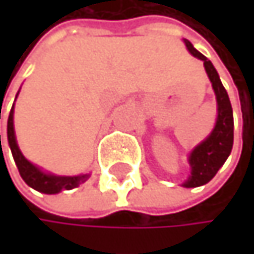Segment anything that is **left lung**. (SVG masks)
Masks as SVG:
<instances>
[{"label":"left lung","instance_id":"1","mask_svg":"<svg viewBox=\"0 0 254 254\" xmlns=\"http://www.w3.org/2000/svg\"><path fill=\"white\" fill-rule=\"evenodd\" d=\"M184 44H186L188 50L190 52L192 56L204 62V68H206V73L212 82V88L215 91L216 103H218V117H216L215 128L210 132V135L206 140H202L190 152L189 155L190 175L183 183L184 188H198L209 183L216 175L219 168L226 163L227 157L232 152L233 111H232L229 94L226 88L222 86L213 64L204 55H201L196 48H193V45L188 39H184Z\"/></svg>","mask_w":254,"mask_h":254}]
</instances>
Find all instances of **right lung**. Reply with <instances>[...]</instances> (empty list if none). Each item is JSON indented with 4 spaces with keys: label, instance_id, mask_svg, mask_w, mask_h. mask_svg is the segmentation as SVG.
I'll use <instances>...</instances> for the list:
<instances>
[{
    "label": "right lung",
    "instance_id": "obj_1",
    "mask_svg": "<svg viewBox=\"0 0 254 254\" xmlns=\"http://www.w3.org/2000/svg\"><path fill=\"white\" fill-rule=\"evenodd\" d=\"M7 140H8V146H10L13 160L18 166L19 175L22 177V180L28 184V186L33 188L38 192L52 195V193H59L61 190H71L74 188H79L80 184L85 183L90 177V174H83V175H77V177H61V175L47 174V172L41 171L38 166L28 161L19 151L18 143H16L15 128H13V106L10 110V114H8V120H7Z\"/></svg>",
    "mask_w": 254,
    "mask_h": 254
}]
</instances>
